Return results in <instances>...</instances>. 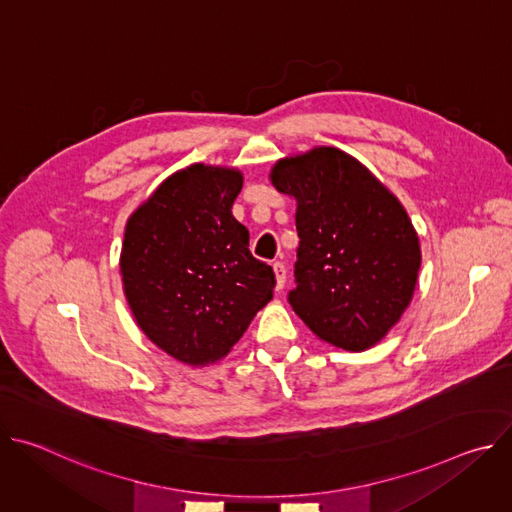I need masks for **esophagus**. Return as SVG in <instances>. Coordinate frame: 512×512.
Wrapping results in <instances>:
<instances>
[{
  "instance_id": "1",
  "label": "esophagus",
  "mask_w": 512,
  "mask_h": 512,
  "mask_svg": "<svg viewBox=\"0 0 512 512\" xmlns=\"http://www.w3.org/2000/svg\"><path fill=\"white\" fill-rule=\"evenodd\" d=\"M273 273H275V289H283L285 285V265L281 261L273 263Z\"/></svg>"
}]
</instances>
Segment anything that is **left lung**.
Masks as SVG:
<instances>
[{"mask_svg":"<svg viewBox=\"0 0 512 512\" xmlns=\"http://www.w3.org/2000/svg\"><path fill=\"white\" fill-rule=\"evenodd\" d=\"M269 178L298 202L291 308L332 346H375L407 310L421 265L403 204L358 160L326 145L279 160Z\"/></svg>","mask_w":512,"mask_h":512,"instance_id":"obj_1","label":"left lung"}]
</instances>
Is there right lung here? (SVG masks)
<instances>
[{"label":"right lung","mask_w":512,"mask_h":512,"mask_svg":"<svg viewBox=\"0 0 512 512\" xmlns=\"http://www.w3.org/2000/svg\"><path fill=\"white\" fill-rule=\"evenodd\" d=\"M237 168L192 164L166 178L127 221L121 277L137 326L192 367L231 352L273 298L275 273L249 251L231 208Z\"/></svg>","instance_id":"1"}]
</instances>
